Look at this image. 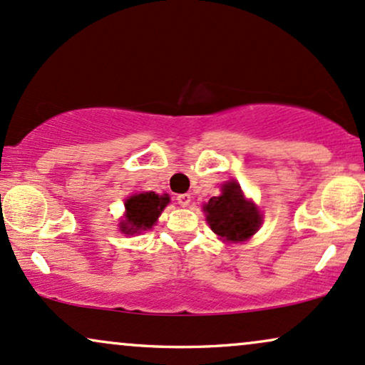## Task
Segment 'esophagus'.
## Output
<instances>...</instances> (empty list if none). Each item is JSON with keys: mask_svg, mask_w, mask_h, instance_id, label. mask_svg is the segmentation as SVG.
<instances>
[{"mask_svg": "<svg viewBox=\"0 0 365 365\" xmlns=\"http://www.w3.org/2000/svg\"><path fill=\"white\" fill-rule=\"evenodd\" d=\"M175 200H178L179 205L186 208V206H190V203H191V195H187V192H184V195H178V196H175Z\"/></svg>", "mask_w": 365, "mask_h": 365, "instance_id": "34e87169", "label": "esophagus"}]
</instances>
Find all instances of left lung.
Masks as SVG:
<instances>
[{
	"mask_svg": "<svg viewBox=\"0 0 365 365\" xmlns=\"http://www.w3.org/2000/svg\"><path fill=\"white\" fill-rule=\"evenodd\" d=\"M203 210L211 230L223 240L235 244L249 240L262 223L257 206L247 200L235 181L225 182L222 195L211 197Z\"/></svg>",
	"mask_w": 365,
	"mask_h": 365,
	"instance_id": "left-lung-1",
	"label": "left lung"
}]
</instances>
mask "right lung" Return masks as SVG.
Returning a JSON list of instances; mask_svg holds the SVG:
<instances>
[{
  "mask_svg": "<svg viewBox=\"0 0 365 365\" xmlns=\"http://www.w3.org/2000/svg\"><path fill=\"white\" fill-rule=\"evenodd\" d=\"M168 205L169 195L159 196L154 191L132 195L125 201V220L120 223L121 233L133 235L142 230H150Z\"/></svg>",
  "mask_w": 365,
  "mask_h": 365,
  "instance_id": "right-lung-1",
  "label": "right lung"
}]
</instances>
